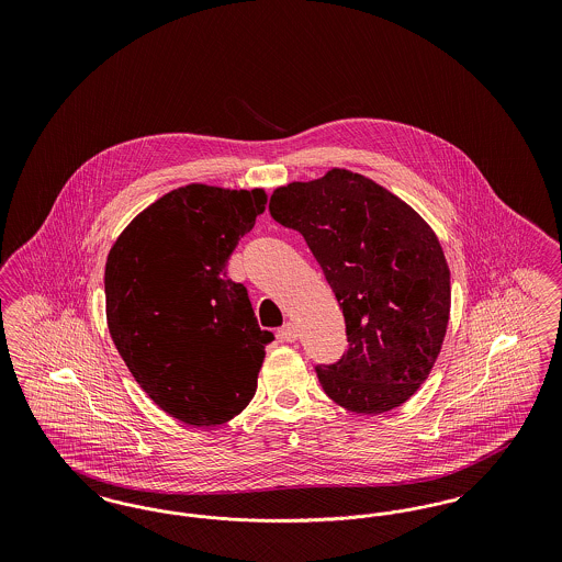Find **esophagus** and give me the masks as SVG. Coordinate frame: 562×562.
Segmentation results:
<instances>
[{"instance_id":"obj_1","label":"esophagus","mask_w":562,"mask_h":562,"mask_svg":"<svg viewBox=\"0 0 562 562\" xmlns=\"http://www.w3.org/2000/svg\"><path fill=\"white\" fill-rule=\"evenodd\" d=\"M278 337L282 339V341H289V344H293L296 341V326H294L293 322H284L280 328H278Z\"/></svg>"}]
</instances>
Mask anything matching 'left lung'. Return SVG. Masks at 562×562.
I'll use <instances>...</instances> for the list:
<instances>
[{
    "label": "left lung",
    "instance_id": "obj_1",
    "mask_svg": "<svg viewBox=\"0 0 562 562\" xmlns=\"http://www.w3.org/2000/svg\"><path fill=\"white\" fill-rule=\"evenodd\" d=\"M269 214L307 241L344 310L348 349L316 364L326 396L362 415L408 401L440 353L451 310V273L428 223L341 168L276 189Z\"/></svg>",
    "mask_w": 562,
    "mask_h": 562
}]
</instances>
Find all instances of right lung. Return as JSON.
<instances>
[{
  "instance_id": "right-lung-1",
  "label": "right lung",
  "mask_w": 562,
  "mask_h": 562,
  "mask_svg": "<svg viewBox=\"0 0 562 562\" xmlns=\"http://www.w3.org/2000/svg\"><path fill=\"white\" fill-rule=\"evenodd\" d=\"M266 202L263 189H175L109 250L111 339L147 396L189 426H221L257 392L273 333L225 266Z\"/></svg>"
}]
</instances>
